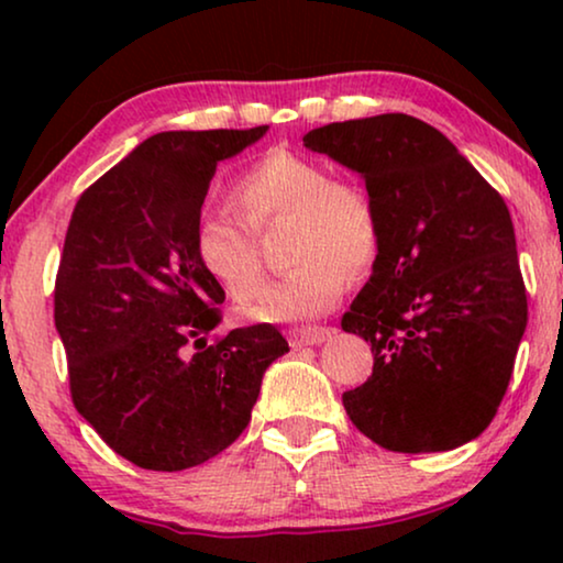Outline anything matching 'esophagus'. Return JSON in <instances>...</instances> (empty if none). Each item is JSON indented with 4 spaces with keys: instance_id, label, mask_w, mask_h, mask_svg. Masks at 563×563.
Segmentation results:
<instances>
[{
    "instance_id": "esophagus-1",
    "label": "esophagus",
    "mask_w": 563,
    "mask_h": 563,
    "mask_svg": "<svg viewBox=\"0 0 563 563\" xmlns=\"http://www.w3.org/2000/svg\"><path fill=\"white\" fill-rule=\"evenodd\" d=\"M333 335V328H322V325H314V328H297L289 333V341L295 349H302V345H320L325 343L328 338Z\"/></svg>"
}]
</instances>
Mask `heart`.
I'll return each instance as SVG.
<instances>
[{"label":"heart","instance_id":"obj_1","mask_svg":"<svg viewBox=\"0 0 563 563\" xmlns=\"http://www.w3.org/2000/svg\"><path fill=\"white\" fill-rule=\"evenodd\" d=\"M230 202L246 222L205 212L195 228L199 266L238 302L256 297L264 261L256 233L289 218L291 266L249 307L258 322H302L325 314L349 287V274H366L382 243V220L372 191L358 181L330 179L318 161L268 151L245 168Z\"/></svg>","mask_w":563,"mask_h":563}]
</instances>
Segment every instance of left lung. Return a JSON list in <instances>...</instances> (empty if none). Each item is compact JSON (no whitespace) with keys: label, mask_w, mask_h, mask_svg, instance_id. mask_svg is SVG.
<instances>
[{"label":"left lung","mask_w":563,"mask_h":563,"mask_svg":"<svg viewBox=\"0 0 563 563\" xmlns=\"http://www.w3.org/2000/svg\"><path fill=\"white\" fill-rule=\"evenodd\" d=\"M305 145L364 176L382 220L374 272L341 320L374 353L372 376L343 391L351 422L397 453L474 441L528 325L505 199L441 130L402 112L330 122Z\"/></svg>","instance_id":"left-lung-1"}]
</instances>
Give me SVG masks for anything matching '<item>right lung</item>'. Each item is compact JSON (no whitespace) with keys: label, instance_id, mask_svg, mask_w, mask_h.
Returning <instances> with one entry per match:
<instances>
[{"label":"right lung","instance_id":"obj_1","mask_svg":"<svg viewBox=\"0 0 563 563\" xmlns=\"http://www.w3.org/2000/svg\"><path fill=\"white\" fill-rule=\"evenodd\" d=\"M266 130L151 135L74 207L53 291L68 387L99 438L141 468L181 472L225 451L289 351L266 322L207 343L225 291L195 253L214 168Z\"/></svg>","mask_w":563,"mask_h":563}]
</instances>
